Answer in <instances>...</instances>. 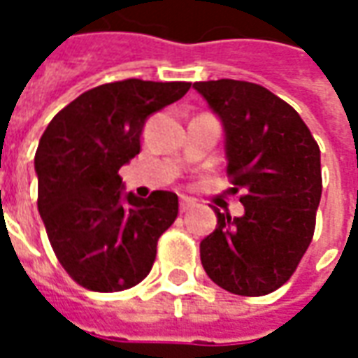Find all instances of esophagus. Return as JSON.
<instances>
[{
  "label": "esophagus",
  "mask_w": 358,
  "mask_h": 358,
  "mask_svg": "<svg viewBox=\"0 0 358 358\" xmlns=\"http://www.w3.org/2000/svg\"><path fill=\"white\" fill-rule=\"evenodd\" d=\"M194 207H195L194 199H189V197H180V210H182V213L194 209Z\"/></svg>",
  "instance_id": "esophagus-1"
}]
</instances>
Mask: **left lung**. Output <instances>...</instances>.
<instances>
[{
    "instance_id": "left-lung-1",
    "label": "left lung",
    "mask_w": 358,
    "mask_h": 358,
    "mask_svg": "<svg viewBox=\"0 0 358 358\" xmlns=\"http://www.w3.org/2000/svg\"><path fill=\"white\" fill-rule=\"evenodd\" d=\"M224 126L228 176L245 213L215 209L199 245L205 272L222 289L259 297L284 285L310 245L322 195L320 149L299 113L259 84L195 82Z\"/></svg>"
}]
</instances>
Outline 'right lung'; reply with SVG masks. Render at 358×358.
Listing matches in <instances>:
<instances>
[{
	"label": "right lung",
	"instance_id": "right-lung-1",
	"mask_svg": "<svg viewBox=\"0 0 358 358\" xmlns=\"http://www.w3.org/2000/svg\"><path fill=\"white\" fill-rule=\"evenodd\" d=\"M189 82L128 78L92 88L53 117L34 157L38 210L59 263L92 292L140 284L157 241L178 217V195L122 192L120 166L140 153L149 115L178 101Z\"/></svg>",
	"mask_w": 358,
	"mask_h": 358
}]
</instances>
